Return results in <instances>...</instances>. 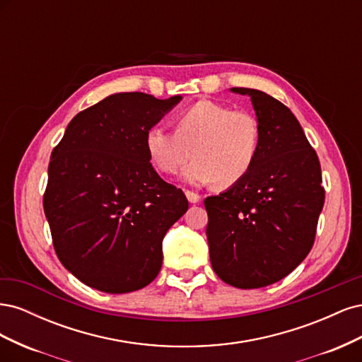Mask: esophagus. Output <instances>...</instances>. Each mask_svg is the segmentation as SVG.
<instances>
[{
  "instance_id": "34e87169",
  "label": "esophagus",
  "mask_w": 362,
  "mask_h": 362,
  "mask_svg": "<svg viewBox=\"0 0 362 362\" xmlns=\"http://www.w3.org/2000/svg\"><path fill=\"white\" fill-rule=\"evenodd\" d=\"M185 196H187V199H189L190 204H198L201 201V196L198 193L190 192V190H185Z\"/></svg>"
}]
</instances>
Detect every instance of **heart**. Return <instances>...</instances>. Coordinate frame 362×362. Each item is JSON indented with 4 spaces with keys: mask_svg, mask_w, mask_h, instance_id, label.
<instances>
[{
    "mask_svg": "<svg viewBox=\"0 0 362 362\" xmlns=\"http://www.w3.org/2000/svg\"><path fill=\"white\" fill-rule=\"evenodd\" d=\"M173 124L175 131L154 125L145 134L148 157L160 172L177 173L193 154L182 172L185 181L231 187L254 168L261 127L250 112L202 100L184 108Z\"/></svg>",
    "mask_w": 362,
    "mask_h": 362,
    "instance_id": "1",
    "label": "heart"
}]
</instances>
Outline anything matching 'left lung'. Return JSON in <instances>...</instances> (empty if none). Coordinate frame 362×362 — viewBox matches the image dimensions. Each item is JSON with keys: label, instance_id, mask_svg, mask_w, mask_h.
I'll return each mask as SVG.
<instances>
[{"label": "left lung", "instance_id": "obj_1", "mask_svg": "<svg viewBox=\"0 0 362 362\" xmlns=\"http://www.w3.org/2000/svg\"><path fill=\"white\" fill-rule=\"evenodd\" d=\"M250 96L261 146L246 177L204 201L206 238L216 275L237 288H261L291 273L314 245L325 204L320 161L299 120L275 98Z\"/></svg>", "mask_w": 362, "mask_h": 362}]
</instances>
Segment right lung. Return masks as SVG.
<instances>
[{"mask_svg":"<svg viewBox=\"0 0 362 362\" xmlns=\"http://www.w3.org/2000/svg\"><path fill=\"white\" fill-rule=\"evenodd\" d=\"M180 101L110 95L76 115L52 149L43 210L59 259L86 286L120 294L158 275L163 238L189 202L152 168L145 134Z\"/></svg>","mask_w":362,"mask_h":362,"instance_id":"add662e5","label":"right lung"}]
</instances>
